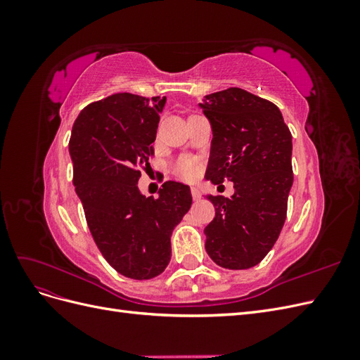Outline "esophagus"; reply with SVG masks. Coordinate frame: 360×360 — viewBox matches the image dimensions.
<instances>
[{
  "instance_id": "obj_1",
  "label": "esophagus",
  "mask_w": 360,
  "mask_h": 360,
  "mask_svg": "<svg viewBox=\"0 0 360 360\" xmlns=\"http://www.w3.org/2000/svg\"><path fill=\"white\" fill-rule=\"evenodd\" d=\"M191 193H192V198H193V201H198V200H201V191H200V188L193 186V188L191 189Z\"/></svg>"
}]
</instances>
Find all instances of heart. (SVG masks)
<instances>
[{"mask_svg": "<svg viewBox=\"0 0 360 360\" xmlns=\"http://www.w3.org/2000/svg\"><path fill=\"white\" fill-rule=\"evenodd\" d=\"M200 165L198 162L192 158H181L174 163V174L184 180H192L198 176Z\"/></svg>", "mask_w": 360, "mask_h": 360, "instance_id": "heart-1", "label": "heart"}]
</instances>
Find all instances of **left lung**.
I'll return each mask as SVG.
<instances>
[{"label":"left lung","instance_id":"obj_1","mask_svg":"<svg viewBox=\"0 0 360 360\" xmlns=\"http://www.w3.org/2000/svg\"><path fill=\"white\" fill-rule=\"evenodd\" d=\"M202 112L213 130L205 179L234 183V195H209L214 219L205 226V250L217 266H257L278 240L292 184L291 132L279 108L231 86L205 96Z\"/></svg>","mask_w":360,"mask_h":360}]
</instances>
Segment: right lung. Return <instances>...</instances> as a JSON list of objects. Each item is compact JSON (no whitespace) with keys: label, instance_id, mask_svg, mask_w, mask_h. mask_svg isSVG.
Masks as SVG:
<instances>
[{"label":"right lung","instance_id":"1","mask_svg":"<svg viewBox=\"0 0 360 360\" xmlns=\"http://www.w3.org/2000/svg\"><path fill=\"white\" fill-rule=\"evenodd\" d=\"M167 97L117 93L85 106L69 141L75 191L103 258L130 279L160 275L171 259V234L192 204L189 186L165 181L159 197L138 189L155 155Z\"/></svg>","mask_w":360,"mask_h":360}]
</instances>
